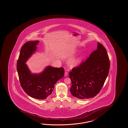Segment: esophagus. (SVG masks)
Masks as SVG:
<instances>
[{
  "mask_svg": "<svg viewBox=\"0 0 128 128\" xmlns=\"http://www.w3.org/2000/svg\"><path fill=\"white\" fill-rule=\"evenodd\" d=\"M67 76H68V72L67 71H65V77H67Z\"/></svg>",
  "mask_w": 128,
  "mask_h": 128,
  "instance_id": "34e87169",
  "label": "esophagus"
}]
</instances>
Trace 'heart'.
Returning <instances> with one entry per match:
<instances>
[{
  "instance_id": "obj_1",
  "label": "heart",
  "mask_w": 128,
  "mask_h": 128,
  "mask_svg": "<svg viewBox=\"0 0 128 128\" xmlns=\"http://www.w3.org/2000/svg\"><path fill=\"white\" fill-rule=\"evenodd\" d=\"M82 58V56L80 55L79 57L76 58L74 59L72 61H71V64L73 66H76L78 65L80 62V61H81Z\"/></svg>"
}]
</instances>
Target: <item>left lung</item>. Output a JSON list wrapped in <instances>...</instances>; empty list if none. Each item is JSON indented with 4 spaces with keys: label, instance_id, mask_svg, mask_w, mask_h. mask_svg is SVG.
<instances>
[{
    "label": "left lung",
    "instance_id": "left-lung-1",
    "mask_svg": "<svg viewBox=\"0 0 128 128\" xmlns=\"http://www.w3.org/2000/svg\"><path fill=\"white\" fill-rule=\"evenodd\" d=\"M109 68L107 51L102 44L98 43L96 50L91 53L85 62L70 73L71 94L80 99L96 96L103 87Z\"/></svg>",
    "mask_w": 128,
    "mask_h": 128
}]
</instances>
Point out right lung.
Wrapping results in <instances>:
<instances>
[{"label": "right lung", "instance_id": "1", "mask_svg": "<svg viewBox=\"0 0 128 128\" xmlns=\"http://www.w3.org/2000/svg\"><path fill=\"white\" fill-rule=\"evenodd\" d=\"M39 40L28 41L22 47L17 61V70L21 87L29 96L38 100L50 96L57 81L63 77L64 69L47 66L39 73H32L26 64L37 51Z\"/></svg>", "mask_w": 128, "mask_h": 128}]
</instances>
